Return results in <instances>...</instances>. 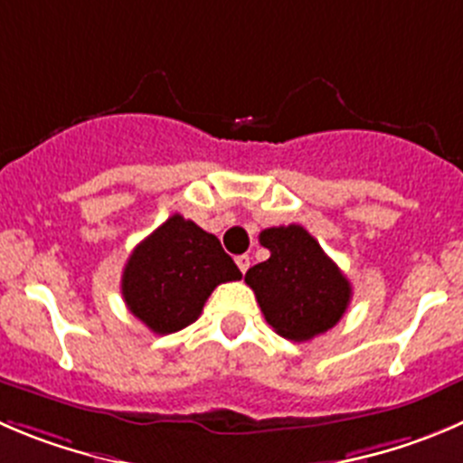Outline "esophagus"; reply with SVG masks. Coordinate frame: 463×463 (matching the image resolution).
<instances>
[{
	"mask_svg": "<svg viewBox=\"0 0 463 463\" xmlns=\"http://www.w3.org/2000/svg\"><path fill=\"white\" fill-rule=\"evenodd\" d=\"M236 266H239V270L243 272H248V268H250V257L248 254H241V257H236Z\"/></svg>",
	"mask_w": 463,
	"mask_h": 463,
	"instance_id": "obj_1",
	"label": "esophagus"
}]
</instances>
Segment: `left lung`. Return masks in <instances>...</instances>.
<instances>
[{"label": "left lung", "mask_w": 463, "mask_h": 463, "mask_svg": "<svg viewBox=\"0 0 463 463\" xmlns=\"http://www.w3.org/2000/svg\"><path fill=\"white\" fill-rule=\"evenodd\" d=\"M270 259L245 272L268 325L290 341L332 329L345 314L352 286L302 224L270 227L259 234Z\"/></svg>", "instance_id": "8db88e82"}]
</instances>
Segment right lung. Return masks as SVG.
Segmentation results:
<instances>
[{
	"label": "right lung",
	"mask_w": 463,
	"mask_h": 463,
	"mask_svg": "<svg viewBox=\"0 0 463 463\" xmlns=\"http://www.w3.org/2000/svg\"><path fill=\"white\" fill-rule=\"evenodd\" d=\"M241 277L213 234L175 213L127 259L122 298L154 334H173L200 318L215 286Z\"/></svg>",
	"instance_id": "obj_1"
}]
</instances>
